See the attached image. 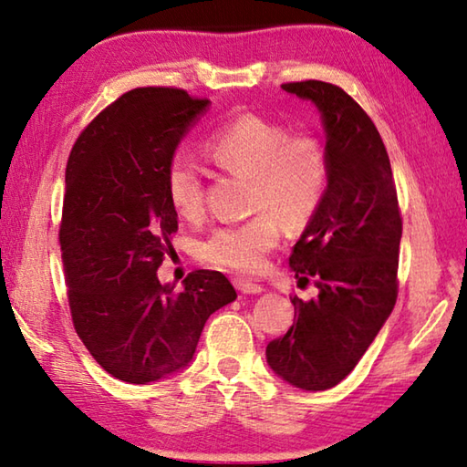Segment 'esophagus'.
<instances>
[{"instance_id": "1", "label": "esophagus", "mask_w": 467, "mask_h": 467, "mask_svg": "<svg viewBox=\"0 0 467 467\" xmlns=\"http://www.w3.org/2000/svg\"><path fill=\"white\" fill-rule=\"evenodd\" d=\"M234 288L243 292V295H259V292L264 290L259 284L249 282V280H234Z\"/></svg>"}]
</instances>
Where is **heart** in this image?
Segmentation results:
<instances>
[{
    "instance_id": "1",
    "label": "heart",
    "mask_w": 467,
    "mask_h": 467,
    "mask_svg": "<svg viewBox=\"0 0 467 467\" xmlns=\"http://www.w3.org/2000/svg\"><path fill=\"white\" fill-rule=\"evenodd\" d=\"M205 152L224 172L249 177V208L259 214L216 228L200 244V257L223 270L255 274L280 241L278 220L303 231L319 214L331 177L326 148L264 115L243 113L210 133ZM164 193L183 218L202 214L203 177L193 158L181 152L169 158Z\"/></svg>"
}]
</instances>
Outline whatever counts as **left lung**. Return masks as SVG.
<instances>
[{
    "label": "left lung",
    "mask_w": 467,
    "mask_h": 467,
    "mask_svg": "<svg viewBox=\"0 0 467 467\" xmlns=\"http://www.w3.org/2000/svg\"><path fill=\"white\" fill-rule=\"evenodd\" d=\"M282 88L321 110L331 177L288 259L298 282L313 280L319 295L292 296L295 323L267 344L265 357L284 381L323 391L350 375L393 311L401 216L389 156L358 102L319 80Z\"/></svg>",
    "instance_id": "obj_1"
}]
</instances>
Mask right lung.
Returning <instances> with one entry per match:
<instances>
[{"instance_id":"add662e5","label":"right lung","mask_w":467,"mask_h":467,"mask_svg":"<svg viewBox=\"0 0 467 467\" xmlns=\"http://www.w3.org/2000/svg\"><path fill=\"white\" fill-rule=\"evenodd\" d=\"M208 99L148 86L94 117L67 158L59 224L76 334L109 375L146 385L185 368L205 321L236 292L224 274L195 270L162 286L177 212L164 169Z\"/></svg>"}]
</instances>
